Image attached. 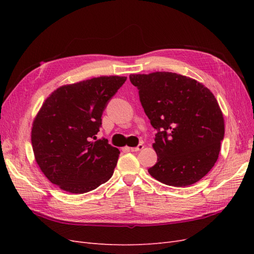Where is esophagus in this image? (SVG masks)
I'll return each instance as SVG.
<instances>
[{
    "label": "esophagus",
    "instance_id": "1",
    "mask_svg": "<svg viewBox=\"0 0 254 254\" xmlns=\"http://www.w3.org/2000/svg\"><path fill=\"white\" fill-rule=\"evenodd\" d=\"M143 148H144V145L143 144H139V145L136 146V147H131V148H130V150L133 151V152H136V151L142 150Z\"/></svg>",
    "mask_w": 254,
    "mask_h": 254
}]
</instances>
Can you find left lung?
<instances>
[{
    "label": "left lung",
    "instance_id": "obj_1",
    "mask_svg": "<svg viewBox=\"0 0 254 254\" xmlns=\"http://www.w3.org/2000/svg\"><path fill=\"white\" fill-rule=\"evenodd\" d=\"M140 102L157 129V163L148 173L166 186L188 187L216 163L225 123L219 105L202 83L172 72L131 74Z\"/></svg>",
    "mask_w": 254,
    "mask_h": 254
}]
</instances>
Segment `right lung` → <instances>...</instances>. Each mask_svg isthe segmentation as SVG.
<instances>
[{"label": "right lung", "instance_id": "add662e5", "mask_svg": "<svg viewBox=\"0 0 254 254\" xmlns=\"http://www.w3.org/2000/svg\"><path fill=\"white\" fill-rule=\"evenodd\" d=\"M126 79L102 76L66 84L45 99L33 123L32 145L40 170L61 190L83 194L111 178L120 150L106 139L93 140Z\"/></svg>", "mask_w": 254, "mask_h": 254}]
</instances>
